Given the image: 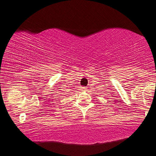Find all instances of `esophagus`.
Returning <instances> with one entry per match:
<instances>
[{"label": "esophagus", "instance_id": "34e87169", "mask_svg": "<svg viewBox=\"0 0 156 156\" xmlns=\"http://www.w3.org/2000/svg\"><path fill=\"white\" fill-rule=\"evenodd\" d=\"M80 90H81L85 91V90H87V87H81Z\"/></svg>", "mask_w": 156, "mask_h": 156}]
</instances>
